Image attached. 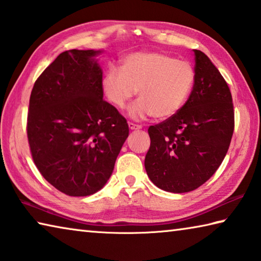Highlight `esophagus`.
Masks as SVG:
<instances>
[{
  "instance_id": "obj_1",
  "label": "esophagus",
  "mask_w": 261,
  "mask_h": 261,
  "mask_svg": "<svg viewBox=\"0 0 261 261\" xmlns=\"http://www.w3.org/2000/svg\"><path fill=\"white\" fill-rule=\"evenodd\" d=\"M129 127L131 130H138V129H141V125H139V124H136V123H132V122H130L129 123Z\"/></svg>"
}]
</instances>
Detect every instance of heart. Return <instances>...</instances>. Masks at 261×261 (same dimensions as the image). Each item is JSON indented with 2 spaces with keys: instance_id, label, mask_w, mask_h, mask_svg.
<instances>
[{
  "instance_id": "heart-1",
  "label": "heart",
  "mask_w": 261,
  "mask_h": 261,
  "mask_svg": "<svg viewBox=\"0 0 261 261\" xmlns=\"http://www.w3.org/2000/svg\"><path fill=\"white\" fill-rule=\"evenodd\" d=\"M194 79L189 62L161 53H134L123 60L122 69L115 65L108 68L102 88L109 102L121 109L139 89V100L131 106L130 116L153 115L158 120H166L187 103Z\"/></svg>"
}]
</instances>
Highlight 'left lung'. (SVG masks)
<instances>
[{
    "mask_svg": "<svg viewBox=\"0 0 261 261\" xmlns=\"http://www.w3.org/2000/svg\"><path fill=\"white\" fill-rule=\"evenodd\" d=\"M194 85L174 116L148 127L149 179L168 192L193 191L218 170L235 127L230 90L204 53L194 49Z\"/></svg>",
    "mask_w": 261,
    "mask_h": 261,
    "instance_id": "1",
    "label": "left lung"
}]
</instances>
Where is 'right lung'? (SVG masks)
I'll return each instance as SVG.
<instances>
[{
	"instance_id": "right-lung-1",
	"label": "right lung",
	"mask_w": 261,
	"mask_h": 261,
	"mask_svg": "<svg viewBox=\"0 0 261 261\" xmlns=\"http://www.w3.org/2000/svg\"><path fill=\"white\" fill-rule=\"evenodd\" d=\"M101 50L61 53L35 81L28 114L30 151L48 183L71 197L107 183L129 136L118 110L105 101Z\"/></svg>"
}]
</instances>
